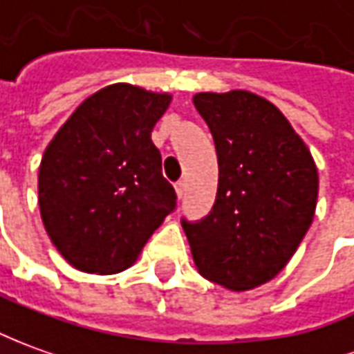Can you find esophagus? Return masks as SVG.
<instances>
[{
    "label": "esophagus",
    "instance_id": "34e87169",
    "mask_svg": "<svg viewBox=\"0 0 354 354\" xmlns=\"http://www.w3.org/2000/svg\"><path fill=\"white\" fill-rule=\"evenodd\" d=\"M185 181H177L175 183V192H177V198H183V194H185Z\"/></svg>",
    "mask_w": 354,
    "mask_h": 354
}]
</instances>
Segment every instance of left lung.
I'll list each match as a JSON object with an SVG mask.
<instances>
[{"label":"left lung","instance_id":"8db88e82","mask_svg":"<svg viewBox=\"0 0 354 354\" xmlns=\"http://www.w3.org/2000/svg\"><path fill=\"white\" fill-rule=\"evenodd\" d=\"M194 106L218 152L216 204L196 223L183 219L196 270L231 291L268 283L310 227L318 169L287 117L248 90L198 92Z\"/></svg>","mask_w":354,"mask_h":354}]
</instances>
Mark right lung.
I'll return each instance as SVG.
<instances>
[{
  "label": "right lung",
  "instance_id": "obj_1",
  "mask_svg": "<svg viewBox=\"0 0 354 354\" xmlns=\"http://www.w3.org/2000/svg\"><path fill=\"white\" fill-rule=\"evenodd\" d=\"M169 104L167 92L115 82L84 100L51 138L38 204L48 237L73 268L123 272L175 209L152 142Z\"/></svg>",
  "mask_w": 354,
  "mask_h": 354
}]
</instances>
